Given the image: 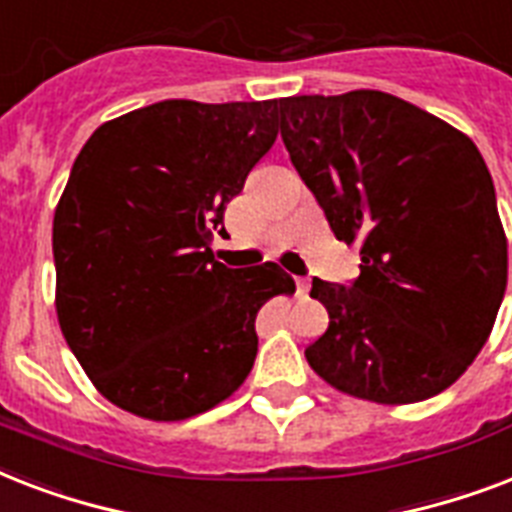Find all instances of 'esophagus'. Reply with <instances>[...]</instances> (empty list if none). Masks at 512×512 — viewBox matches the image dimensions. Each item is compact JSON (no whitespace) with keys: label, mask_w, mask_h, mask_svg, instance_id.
Masks as SVG:
<instances>
[{"label":"esophagus","mask_w":512,"mask_h":512,"mask_svg":"<svg viewBox=\"0 0 512 512\" xmlns=\"http://www.w3.org/2000/svg\"><path fill=\"white\" fill-rule=\"evenodd\" d=\"M295 284H297V297H308V289H311L308 279H295Z\"/></svg>","instance_id":"esophagus-1"}]
</instances>
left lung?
I'll use <instances>...</instances> for the list:
<instances>
[{
  "instance_id": "obj_1",
  "label": "left lung",
  "mask_w": 512,
  "mask_h": 512,
  "mask_svg": "<svg viewBox=\"0 0 512 512\" xmlns=\"http://www.w3.org/2000/svg\"><path fill=\"white\" fill-rule=\"evenodd\" d=\"M281 140L345 244L350 287L313 279L327 332L305 348L319 377L374 404L446 390L489 340L508 287V239L476 143L380 90L276 103Z\"/></svg>"
}]
</instances>
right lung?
I'll use <instances>...</instances> for the list:
<instances>
[{"instance_id":"obj_1","label":"right lung","mask_w":512,"mask_h":512,"mask_svg":"<svg viewBox=\"0 0 512 512\" xmlns=\"http://www.w3.org/2000/svg\"><path fill=\"white\" fill-rule=\"evenodd\" d=\"M279 100H162L100 124L52 220L60 332L124 412L188 420L257 356V311L292 295L276 263L225 268L212 231L279 135Z\"/></svg>"}]
</instances>
